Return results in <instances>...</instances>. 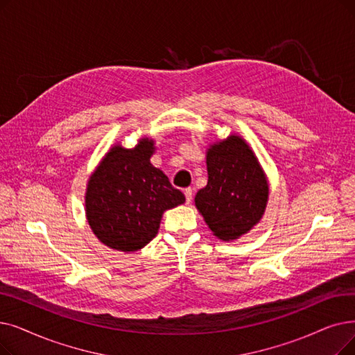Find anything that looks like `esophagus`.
I'll list each match as a JSON object with an SVG mask.
<instances>
[{
  "instance_id": "esophagus-1",
  "label": "esophagus",
  "mask_w": 355,
  "mask_h": 355,
  "mask_svg": "<svg viewBox=\"0 0 355 355\" xmlns=\"http://www.w3.org/2000/svg\"><path fill=\"white\" fill-rule=\"evenodd\" d=\"M184 196H186V202L190 203L191 198H193V189H186V190H184Z\"/></svg>"
}]
</instances>
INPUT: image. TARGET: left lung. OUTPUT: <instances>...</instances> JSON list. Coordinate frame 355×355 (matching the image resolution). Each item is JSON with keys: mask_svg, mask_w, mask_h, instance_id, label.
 I'll return each instance as SVG.
<instances>
[{"mask_svg": "<svg viewBox=\"0 0 355 355\" xmlns=\"http://www.w3.org/2000/svg\"><path fill=\"white\" fill-rule=\"evenodd\" d=\"M207 186L196 207L214 236L234 241L261 220L268 202V181L255 153L241 136L230 135L207 149Z\"/></svg>", "mask_w": 355, "mask_h": 355, "instance_id": "left-lung-1", "label": "left lung"}]
</instances>
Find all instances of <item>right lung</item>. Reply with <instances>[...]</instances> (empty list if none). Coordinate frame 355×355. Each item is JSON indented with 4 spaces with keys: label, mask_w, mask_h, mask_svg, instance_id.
<instances>
[{
    "label": "right lung",
    "mask_w": 355,
    "mask_h": 355,
    "mask_svg": "<svg viewBox=\"0 0 355 355\" xmlns=\"http://www.w3.org/2000/svg\"><path fill=\"white\" fill-rule=\"evenodd\" d=\"M153 150L149 137L132 149L114 145L88 180L87 220L109 248L123 252L144 248L158 234L164 211L186 202L161 169L150 164Z\"/></svg>",
    "instance_id": "right-lung-1"
}]
</instances>
